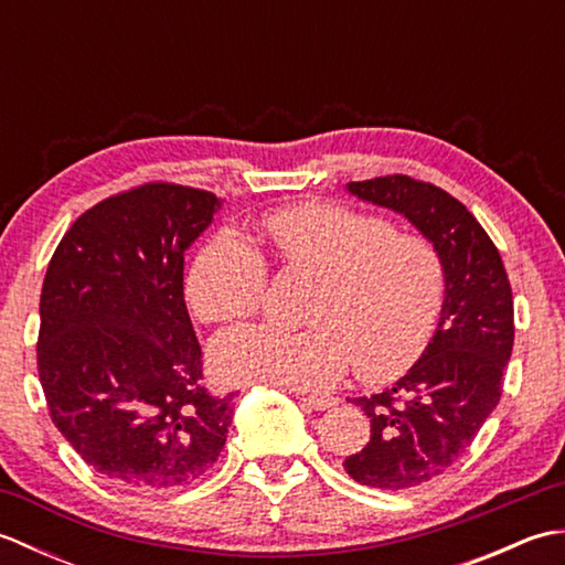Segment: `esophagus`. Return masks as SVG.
<instances>
[{"instance_id":"obj_1","label":"esophagus","mask_w":565,"mask_h":565,"mask_svg":"<svg viewBox=\"0 0 565 565\" xmlns=\"http://www.w3.org/2000/svg\"><path fill=\"white\" fill-rule=\"evenodd\" d=\"M301 403L308 405V407H313V411H328V407L338 405L340 401L338 398H326V395H303Z\"/></svg>"}]
</instances>
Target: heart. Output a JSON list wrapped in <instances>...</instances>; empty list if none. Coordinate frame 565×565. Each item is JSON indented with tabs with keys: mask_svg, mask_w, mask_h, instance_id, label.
<instances>
[{
	"mask_svg": "<svg viewBox=\"0 0 565 565\" xmlns=\"http://www.w3.org/2000/svg\"><path fill=\"white\" fill-rule=\"evenodd\" d=\"M262 233L286 271L316 279L306 310L313 328L243 326L218 334L211 369L221 381L328 391L354 362L364 381L386 383L423 359L447 301V264L427 235L328 201L276 209L262 218ZM267 289V262L233 233L213 235L186 279L203 322L255 316Z\"/></svg>",
	"mask_w": 565,
	"mask_h": 565,
	"instance_id": "obj_1",
	"label": "heart"
}]
</instances>
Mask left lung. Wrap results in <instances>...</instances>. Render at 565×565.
I'll return each mask as SVG.
<instances>
[{"instance_id": "8db88e82", "label": "left lung", "mask_w": 565, "mask_h": 565, "mask_svg": "<svg viewBox=\"0 0 565 565\" xmlns=\"http://www.w3.org/2000/svg\"><path fill=\"white\" fill-rule=\"evenodd\" d=\"M350 191L403 213L447 264V301L423 359L393 388L354 401L371 439L344 471L362 486L403 490L447 471L500 403L514 344L512 289L493 239L444 189L386 174L350 182Z\"/></svg>"}]
</instances>
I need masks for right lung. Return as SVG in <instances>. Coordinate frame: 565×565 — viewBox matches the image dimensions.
<instances>
[{
    "label": "right lung",
    "instance_id": "obj_1",
    "mask_svg": "<svg viewBox=\"0 0 565 565\" xmlns=\"http://www.w3.org/2000/svg\"><path fill=\"white\" fill-rule=\"evenodd\" d=\"M218 206L184 184L126 189L72 223L43 279L47 411L94 471L140 493L199 481L233 423L235 393L203 383L184 303V252Z\"/></svg>",
    "mask_w": 565,
    "mask_h": 565
}]
</instances>
